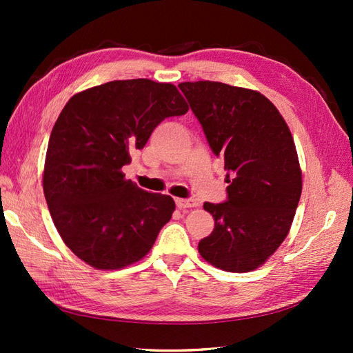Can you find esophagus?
<instances>
[{"mask_svg":"<svg viewBox=\"0 0 353 353\" xmlns=\"http://www.w3.org/2000/svg\"><path fill=\"white\" fill-rule=\"evenodd\" d=\"M199 203L194 199H176V206L179 209H186V208H196Z\"/></svg>","mask_w":353,"mask_h":353,"instance_id":"1","label":"esophagus"}]
</instances>
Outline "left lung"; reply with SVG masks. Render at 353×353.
Returning <instances> with one entry per match:
<instances>
[{
  "mask_svg": "<svg viewBox=\"0 0 353 353\" xmlns=\"http://www.w3.org/2000/svg\"><path fill=\"white\" fill-rule=\"evenodd\" d=\"M179 88L230 183L226 201L203 205L215 226L199 252L224 272H252L287 238L301 200L302 171L291 132L261 92L209 80Z\"/></svg>",
  "mask_w": 353,
  "mask_h": 353,
  "instance_id": "1",
  "label": "left lung"
}]
</instances>
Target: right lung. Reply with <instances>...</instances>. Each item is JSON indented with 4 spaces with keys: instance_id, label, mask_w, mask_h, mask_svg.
<instances>
[{
    "instance_id": "1",
    "label": "right lung",
    "mask_w": 353,
    "mask_h": 353,
    "mask_svg": "<svg viewBox=\"0 0 353 353\" xmlns=\"http://www.w3.org/2000/svg\"><path fill=\"white\" fill-rule=\"evenodd\" d=\"M171 83L114 80L72 95L52 127L43 167L51 219L71 252L99 270L138 262L174 212L121 171L165 118L188 112Z\"/></svg>"
}]
</instances>
